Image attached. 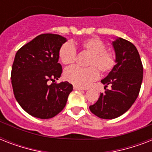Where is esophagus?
I'll return each mask as SVG.
<instances>
[{"label": "esophagus", "instance_id": "esophagus-1", "mask_svg": "<svg viewBox=\"0 0 152 152\" xmlns=\"http://www.w3.org/2000/svg\"><path fill=\"white\" fill-rule=\"evenodd\" d=\"M73 88H74V90H83V88H80V87H78V86H76V85L73 86Z\"/></svg>", "mask_w": 152, "mask_h": 152}]
</instances>
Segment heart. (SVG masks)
Masks as SVG:
<instances>
[{
	"mask_svg": "<svg viewBox=\"0 0 152 152\" xmlns=\"http://www.w3.org/2000/svg\"><path fill=\"white\" fill-rule=\"evenodd\" d=\"M80 46L88 58L87 69L71 67L64 71V78L72 84L80 88L88 87L99 76V72L106 74L113 69L116 64L114 53L106 50V44L98 38L83 40ZM59 58L64 65H72L76 59V50L71 42L63 44L59 50Z\"/></svg>",
	"mask_w": 152,
	"mask_h": 152,
	"instance_id": "obj_1",
	"label": "heart"
}]
</instances>
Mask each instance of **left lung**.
<instances>
[{"instance_id": "obj_1", "label": "left lung", "mask_w": 152, "mask_h": 152, "mask_svg": "<svg viewBox=\"0 0 152 152\" xmlns=\"http://www.w3.org/2000/svg\"><path fill=\"white\" fill-rule=\"evenodd\" d=\"M115 51L116 64L101 82L105 92L89 106L91 112L102 119H113L122 115L138 97L142 80L143 64L136 46L119 38L112 42ZM109 84L111 89H106Z\"/></svg>"}]
</instances>
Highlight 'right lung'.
I'll return each mask as SVG.
<instances>
[{"instance_id":"add662e5","label":"right lung","mask_w":152,"mask_h":152,"mask_svg":"<svg viewBox=\"0 0 152 152\" xmlns=\"http://www.w3.org/2000/svg\"><path fill=\"white\" fill-rule=\"evenodd\" d=\"M66 41L59 34H42L15 53L11 72L13 93L30 115L49 119L66 105L72 85L67 81L53 83L61 75L59 50ZM50 81L53 83L50 85Z\"/></svg>"}]
</instances>
